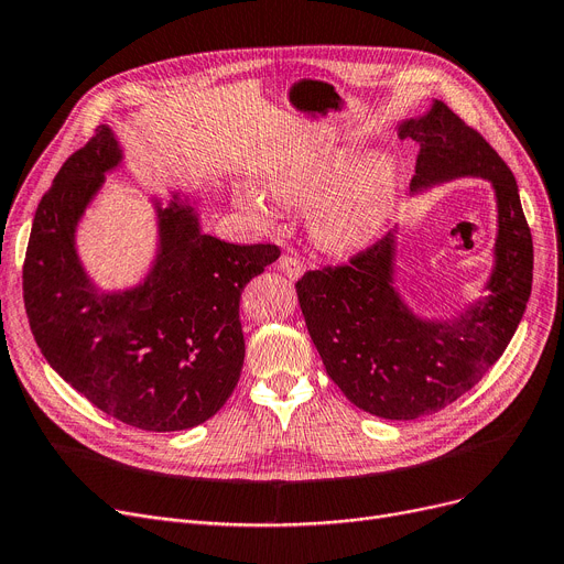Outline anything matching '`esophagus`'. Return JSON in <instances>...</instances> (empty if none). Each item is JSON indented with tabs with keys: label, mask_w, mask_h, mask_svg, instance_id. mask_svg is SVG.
Instances as JSON below:
<instances>
[{
	"label": "esophagus",
	"mask_w": 564,
	"mask_h": 564,
	"mask_svg": "<svg viewBox=\"0 0 564 564\" xmlns=\"http://www.w3.org/2000/svg\"><path fill=\"white\" fill-rule=\"evenodd\" d=\"M279 267H281V272L288 276V279H300L302 274H304V260H300L297 256H283L281 260H279Z\"/></svg>",
	"instance_id": "1"
}]
</instances>
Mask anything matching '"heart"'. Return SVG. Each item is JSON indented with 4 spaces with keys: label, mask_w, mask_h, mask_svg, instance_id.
Listing matches in <instances>:
<instances>
[{
    "label": "heart",
    "mask_w": 564,
    "mask_h": 564,
    "mask_svg": "<svg viewBox=\"0 0 564 564\" xmlns=\"http://www.w3.org/2000/svg\"><path fill=\"white\" fill-rule=\"evenodd\" d=\"M355 154L329 152L288 165L269 180V193L283 207H311L308 226L325 251L348 253L369 243L394 205L397 163L376 156L350 176ZM239 205L260 221H272L274 207L253 188L239 191Z\"/></svg>",
    "instance_id": "obj_1"
}]
</instances>
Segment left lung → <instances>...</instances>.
Segmentation results:
<instances>
[{
    "label": "left lung",
    "instance_id": "8db88e82",
    "mask_svg": "<svg viewBox=\"0 0 564 564\" xmlns=\"http://www.w3.org/2000/svg\"><path fill=\"white\" fill-rule=\"evenodd\" d=\"M420 144L412 191L454 177L496 188V267L479 300L460 317L422 321L391 285L394 235L346 264L311 269L297 281L304 321L327 376L357 408L382 420H417L447 408L502 357L532 290V235L519 186L500 154L443 101L401 124Z\"/></svg>",
    "mask_w": 564,
    "mask_h": 564
}]
</instances>
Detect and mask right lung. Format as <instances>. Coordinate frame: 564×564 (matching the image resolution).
<instances>
[{
    "mask_svg": "<svg viewBox=\"0 0 564 564\" xmlns=\"http://www.w3.org/2000/svg\"><path fill=\"white\" fill-rule=\"evenodd\" d=\"M121 150L101 124L70 154L39 203L22 297L47 364L110 417L142 431L193 429L224 408L239 380V300L281 251L205 235L173 195L159 205V253L131 290L99 295L76 253V226Z\"/></svg>",
    "mask_w": 564,
    "mask_h": 564,
    "instance_id": "obj_1",
    "label": "right lung"
}]
</instances>
